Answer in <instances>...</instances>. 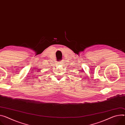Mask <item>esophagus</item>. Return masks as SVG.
<instances>
[{
    "label": "esophagus",
    "instance_id": "1",
    "mask_svg": "<svg viewBox=\"0 0 125 125\" xmlns=\"http://www.w3.org/2000/svg\"><path fill=\"white\" fill-rule=\"evenodd\" d=\"M59 63V65H61V64H62V61H60V62H59V63Z\"/></svg>",
    "mask_w": 125,
    "mask_h": 125
}]
</instances>
